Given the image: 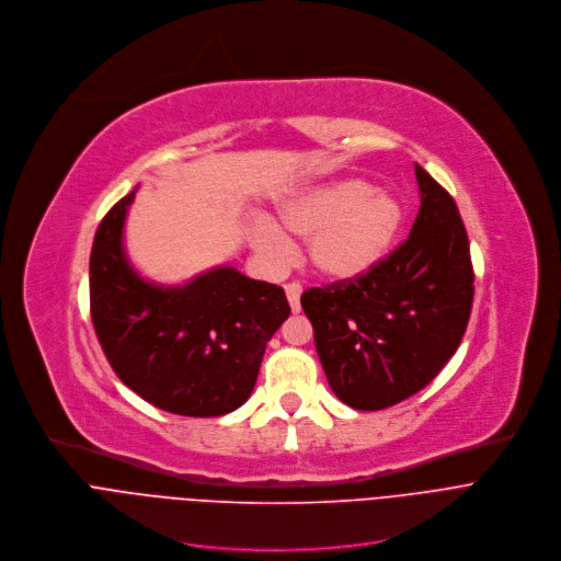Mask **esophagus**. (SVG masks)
Here are the masks:
<instances>
[{"label": "esophagus", "instance_id": "esophagus-1", "mask_svg": "<svg viewBox=\"0 0 561 561\" xmlns=\"http://www.w3.org/2000/svg\"><path fill=\"white\" fill-rule=\"evenodd\" d=\"M285 294H287V300L291 305V311H300V294H302V287L300 283H287L285 285Z\"/></svg>", "mask_w": 561, "mask_h": 561}]
</instances>
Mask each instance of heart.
Wrapping results in <instances>:
<instances>
[{
	"label": "heart",
	"instance_id": "b5f03b06",
	"mask_svg": "<svg viewBox=\"0 0 561 561\" xmlns=\"http://www.w3.org/2000/svg\"><path fill=\"white\" fill-rule=\"evenodd\" d=\"M400 203L371 192L363 179H343L309 187L280 205V222L296 237L309 239V261L327 278L350 280L376 267L402 228ZM274 220L252 228V245L267 265L280 267L294 243Z\"/></svg>",
	"mask_w": 561,
	"mask_h": 561
}]
</instances>
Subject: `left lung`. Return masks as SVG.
<instances>
[{"label": "left lung", "mask_w": 561, "mask_h": 561, "mask_svg": "<svg viewBox=\"0 0 561 561\" xmlns=\"http://www.w3.org/2000/svg\"><path fill=\"white\" fill-rule=\"evenodd\" d=\"M409 239L367 274L302 291L331 391L358 411L424 389L458 352L473 307L469 237L454 196L415 165Z\"/></svg>", "instance_id": "1"}]
</instances>
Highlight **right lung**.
Listing matches in <instances>:
<instances>
[{
  "instance_id": "right-lung-1",
  "label": "right lung",
  "mask_w": 561,
  "mask_h": 561,
  "mask_svg": "<svg viewBox=\"0 0 561 561\" xmlns=\"http://www.w3.org/2000/svg\"><path fill=\"white\" fill-rule=\"evenodd\" d=\"M135 192L101 218L90 252V316L119 380L176 415L216 417L252 393L265 347L289 316L283 287L232 267L157 287L128 265L122 230Z\"/></svg>"
}]
</instances>
